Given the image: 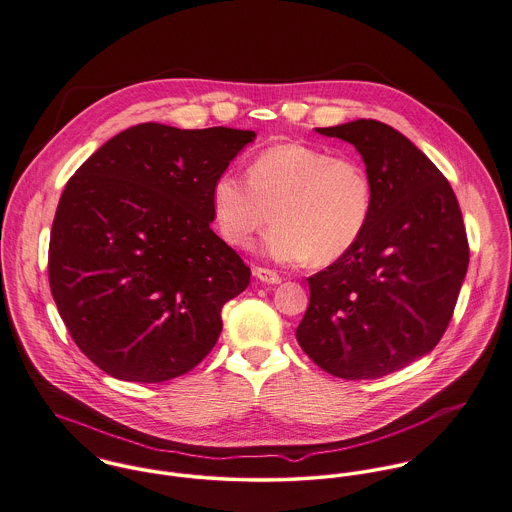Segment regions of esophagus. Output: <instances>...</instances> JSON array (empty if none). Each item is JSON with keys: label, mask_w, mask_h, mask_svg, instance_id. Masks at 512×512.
<instances>
[{"label": "esophagus", "mask_w": 512, "mask_h": 512, "mask_svg": "<svg viewBox=\"0 0 512 512\" xmlns=\"http://www.w3.org/2000/svg\"><path fill=\"white\" fill-rule=\"evenodd\" d=\"M255 277L261 281V283H267V285H279L283 279L275 273V271H271V269H265V267H255Z\"/></svg>", "instance_id": "34e87169"}]
</instances>
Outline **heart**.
<instances>
[{
	"label": "heart",
	"mask_w": 512,
	"mask_h": 512,
	"mask_svg": "<svg viewBox=\"0 0 512 512\" xmlns=\"http://www.w3.org/2000/svg\"><path fill=\"white\" fill-rule=\"evenodd\" d=\"M211 205L221 235L235 247H249L275 209L277 223L263 241L269 259L330 263L364 235L374 188L356 158L285 142L261 150L247 176L223 172L213 182Z\"/></svg>",
	"instance_id": "heart-1"
}]
</instances>
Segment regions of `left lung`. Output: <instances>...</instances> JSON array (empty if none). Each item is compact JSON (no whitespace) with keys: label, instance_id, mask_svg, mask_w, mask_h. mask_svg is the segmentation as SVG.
I'll return each instance as SVG.
<instances>
[{"label":"left lung","instance_id":"left-lung-1","mask_svg":"<svg viewBox=\"0 0 512 512\" xmlns=\"http://www.w3.org/2000/svg\"><path fill=\"white\" fill-rule=\"evenodd\" d=\"M316 132L358 150L374 207L360 241L308 277L297 340L324 372L376 380L441 340L469 267L463 215L445 176L396 128L360 118Z\"/></svg>","mask_w":512,"mask_h":512}]
</instances>
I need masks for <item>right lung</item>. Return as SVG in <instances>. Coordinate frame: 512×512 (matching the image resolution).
I'll return each instance as SVG.
<instances>
[{
  "label": "right lung",
  "instance_id": "obj_1",
  "mask_svg": "<svg viewBox=\"0 0 512 512\" xmlns=\"http://www.w3.org/2000/svg\"><path fill=\"white\" fill-rule=\"evenodd\" d=\"M255 136L144 122L67 182L49 285L75 344L108 376L166 382L215 346L221 308L247 289L251 269L211 231V188Z\"/></svg>",
  "mask_w": 512,
  "mask_h": 512
}]
</instances>
